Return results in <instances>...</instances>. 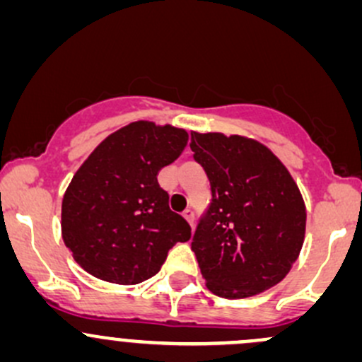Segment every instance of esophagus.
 Segmentation results:
<instances>
[{
	"label": "esophagus",
	"instance_id": "obj_1",
	"mask_svg": "<svg viewBox=\"0 0 362 362\" xmlns=\"http://www.w3.org/2000/svg\"><path fill=\"white\" fill-rule=\"evenodd\" d=\"M184 218H185V220H187L189 225H192V223H194V211H192V209H190V208L185 209V211H184Z\"/></svg>",
	"mask_w": 362,
	"mask_h": 362
}]
</instances>
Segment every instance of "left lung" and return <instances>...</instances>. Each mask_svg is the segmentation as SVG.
Returning <instances> with one entry per match:
<instances>
[{
	"label": "left lung",
	"instance_id": "left-lung-1",
	"mask_svg": "<svg viewBox=\"0 0 362 362\" xmlns=\"http://www.w3.org/2000/svg\"><path fill=\"white\" fill-rule=\"evenodd\" d=\"M190 149L213 192L192 239L206 287L225 299L275 287L304 244L305 204L296 180L254 139L192 130Z\"/></svg>",
	"mask_w": 362,
	"mask_h": 362
}]
</instances>
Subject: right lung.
Wrapping results in <instances>:
<instances>
[{
    "label": "right lung",
    "instance_id": "1",
    "mask_svg": "<svg viewBox=\"0 0 362 362\" xmlns=\"http://www.w3.org/2000/svg\"><path fill=\"white\" fill-rule=\"evenodd\" d=\"M173 125L139 120L110 134L77 170L62 202V237L75 263L117 285L154 276L190 226L170 209L161 168L187 146Z\"/></svg>",
    "mask_w": 362,
    "mask_h": 362
}]
</instances>
